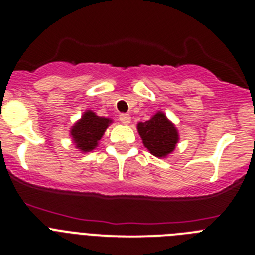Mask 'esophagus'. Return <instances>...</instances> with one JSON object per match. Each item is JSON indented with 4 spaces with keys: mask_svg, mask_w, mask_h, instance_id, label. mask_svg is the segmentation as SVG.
<instances>
[{
    "mask_svg": "<svg viewBox=\"0 0 255 255\" xmlns=\"http://www.w3.org/2000/svg\"><path fill=\"white\" fill-rule=\"evenodd\" d=\"M120 121L123 125H128L130 122V116L128 113H121L120 115Z\"/></svg>",
    "mask_w": 255,
    "mask_h": 255,
    "instance_id": "1",
    "label": "esophagus"
}]
</instances>
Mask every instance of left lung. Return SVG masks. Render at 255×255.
Returning a JSON list of instances; mask_svg holds the SVG:
<instances>
[{
	"label": "left lung",
	"mask_w": 255,
	"mask_h": 255,
	"mask_svg": "<svg viewBox=\"0 0 255 255\" xmlns=\"http://www.w3.org/2000/svg\"><path fill=\"white\" fill-rule=\"evenodd\" d=\"M138 132L145 148L156 158L170 154L179 140L176 128L163 112L155 113L149 121L138 123Z\"/></svg>",
	"instance_id": "left-lung-1"
}]
</instances>
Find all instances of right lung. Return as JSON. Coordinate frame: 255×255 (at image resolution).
Instances as JSON below:
<instances>
[{
	"mask_svg": "<svg viewBox=\"0 0 255 255\" xmlns=\"http://www.w3.org/2000/svg\"><path fill=\"white\" fill-rule=\"evenodd\" d=\"M112 121L110 118L100 117L92 111L84 113L81 120L71 128L74 143L82 151H90L97 146V143L104 135L105 130Z\"/></svg>",
	"mask_w": 255,
	"mask_h": 255,
	"instance_id": "add662e5",
	"label": "right lung"
}]
</instances>
